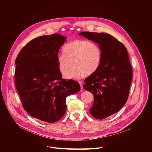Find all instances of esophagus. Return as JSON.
<instances>
[{
    "label": "esophagus",
    "instance_id": "obj_1",
    "mask_svg": "<svg viewBox=\"0 0 152 152\" xmlns=\"http://www.w3.org/2000/svg\"><path fill=\"white\" fill-rule=\"evenodd\" d=\"M79 84H80V88H81V89H82V88H83V84H82V83L81 82H79Z\"/></svg>",
    "mask_w": 152,
    "mask_h": 152
}]
</instances>
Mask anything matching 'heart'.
Listing matches in <instances>:
<instances>
[{
  "mask_svg": "<svg viewBox=\"0 0 152 152\" xmlns=\"http://www.w3.org/2000/svg\"><path fill=\"white\" fill-rule=\"evenodd\" d=\"M64 53L58 56V67L67 77H82L95 73L100 68L102 51L97 43L85 39H76L64 48Z\"/></svg>",
  "mask_w": 152,
  "mask_h": 152,
  "instance_id": "b5f03b06",
  "label": "heart"
}]
</instances>
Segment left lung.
<instances>
[{
	"label": "left lung",
	"instance_id": "1",
	"mask_svg": "<svg viewBox=\"0 0 152 152\" xmlns=\"http://www.w3.org/2000/svg\"><path fill=\"white\" fill-rule=\"evenodd\" d=\"M80 35L98 43L102 51L100 68L85 79L83 87L94 96L90 110L97 119L117 113L125 104L132 80V68L122 42L106 33L82 32Z\"/></svg>",
	"mask_w": 152,
	"mask_h": 152
}]
</instances>
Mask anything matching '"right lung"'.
Masks as SVG:
<instances>
[{
	"label": "right lung",
	"mask_w": 152,
	"mask_h": 152,
	"mask_svg": "<svg viewBox=\"0 0 152 152\" xmlns=\"http://www.w3.org/2000/svg\"><path fill=\"white\" fill-rule=\"evenodd\" d=\"M66 39L58 34L34 38L15 59V85L24 110L48 123L60 120L66 111V97L80 90L77 82L62 79L58 69V52Z\"/></svg>",
	"instance_id": "add662e5"
}]
</instances>
